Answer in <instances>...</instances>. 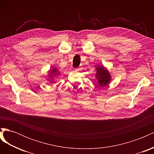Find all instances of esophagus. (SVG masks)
<instances>
[{
	"label": "esophagus",
	"instance_id": "34e87169",
	"mask_svg": "<svg viewBox=\"0 0 154 154\" xmlns=\"http://www.w3.org/2000/svg\"><path fill=\"white\" fill-rule=\"evenodd\" d=\"M82 70V69L80 67V68H77V69H76V71H80Z\"/></svg>",
	"mask_w": 154,
	"mask_h": 154
}]
</instances>
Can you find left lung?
Instances as JSON below:
<instances>
[{
  "mask_svg": "<svg viewBox=\"0 0 154 154\" xmlns=\"http://www.w3.org/2000/svg\"><path fill=\"white\" fill-rule=\"evenodd\" d=\"M96 78L97 79V82L101 87H104L108 85L111 80V75L103 66H98L96 67Z\"/></svg>",
  "mask_w": 154,
  "mask_h": 154,
  "instance_id": "obj_1",
  "label": "left lung"
}]
</instances>
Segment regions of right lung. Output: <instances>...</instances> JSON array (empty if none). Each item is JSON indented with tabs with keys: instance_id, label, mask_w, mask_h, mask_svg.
<instances>
[{
	"instance_id": "right-lung-1",
	"label": "right lung",
	"mask_w": 154,
	"mask_h": 154,
	"mask_svg": "<svg viewBox=\"0 0 154 154\" xmlns=\"http://www.w3.org/2000/svg\"><path fill=\"white\" fill-rule=\"evenodd\" d=\"M60 72L58 71V69L56 68V67H53L52 69L49 70V74H48V77H49V78L48 79L49 81L51 82V83H53L54 82L53 80V77L54 76H57L58 75H59ZM51 79H50V78Z\"/></svg>"
}]
</instances>
